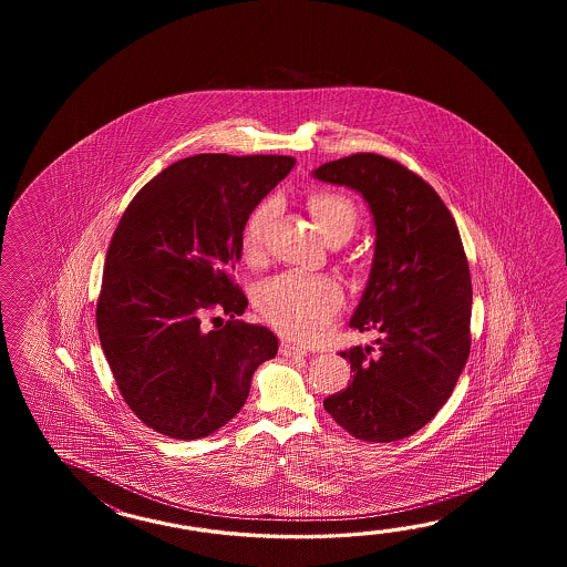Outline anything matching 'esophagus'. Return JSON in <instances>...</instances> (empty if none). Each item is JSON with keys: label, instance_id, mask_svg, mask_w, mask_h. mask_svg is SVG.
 <instances>
[{"label": "esophagus", "instance_id": "esophagus-1", "mask_svg": "<svg viewBox=\"0 0 567 567\" xmlns=\"http://www.w3.org/2000/svg\"><path fill=\"white\" fill-rule=\"evenodd\" d=\"M284 357L289 359H301V357H308V350L300 347V344H293V342H281V350H279Z\"/></svg>", "mask_w": 567, "mask_h": 567}]
</instances>
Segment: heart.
<instances>
[{"instance_id":"obj_1","label":"heart","mask_w":567,"mask_h":567,"mask_svg":"<svg viewBox=\"0 0 567 567\" xmlns=\"http://www.w3.org/2000/svg\"><path fill=\"white\" fill-rule=\"evenodd\" d=\"M313 223L326 241L349 239L357 227V210L347 196L334 193H313L308 198ZM274 203H261L247 218L241 233V254L245 261L255 264L264 255L266 230L274 218ZM342 301V289L328 276L279 274L255 291V306L267 322L279 332L296 340L322 337Z\"/></svg>"}]
</instances>
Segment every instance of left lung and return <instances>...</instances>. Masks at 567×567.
<instances>
[{
	"instance_id": "left-lung-1",
	"label": "left lung",
	"mask_w": 567,
	"mask_h": 567,
	"mask_svg": "<svg viewBox=\"0 0 567 567\" xmlns=\"http://www.w3.org/2000/svg\"><path fill=\"white\" fill-rule=\"evenodd\" d=\"M312 176L361 194L373 215V264L349 324L381 334L373 355L369 344L340 352L352 383L324 410L359 440L395 442L442 410L471 354V269L458 227L434 188L389 157H340Z\"/></svg>"
}]
</instances>
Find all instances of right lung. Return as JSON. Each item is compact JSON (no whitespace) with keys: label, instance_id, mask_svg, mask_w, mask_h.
I'll list each match as a JSON object with an SVG mask.
<instances>
[{"label":"right lung","instance_id":"obj_1","mask_svg":"<svg viewBox=\"0 0 567 567\" xmlns=\"http://www.w3.org/2000/svg\"><path fill=\"white\" fill-rule=\"evenodd\" d=\"M296 166L289 156L198 154L135 194L109 245L96 328L130 410L157 434L196 440L229 423L278 337L239 320L230 279L255 206ZM230 320L208 329L205 318Z\"/></svg>","mask_w":567,"mask_h":567}]
</instances>
